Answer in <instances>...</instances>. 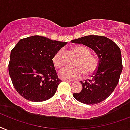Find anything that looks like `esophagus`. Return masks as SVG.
Instances as JSON below:
<instances>
[{
    "instance_id": "1",
    "label": "esophagus",
    "mask_w": 130,
    "mask_h": 130,
    "mask_svg": "<svg viewBox=\"0 0 130 130\" xmlns=\"http://www.w3.org/2000/svg\"><path fill=\"white\" fill-rule=\"evenodd\" d=\"M65 82H69V83H72V82H73V81H71V80L65 79Z\"/></svg>"
}]
</instances>
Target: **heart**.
<instances>
[{
	"label": "heart",
	"mask_w": 130,
	"mask_h": 130,
	"mask_svg": "<svg viewBox=\"0 0 130 130\" xmlns=\"http://www.w3.org/2000/svg\"><path fill=\"white\" fill-rule=\"evenodd\" d=\"M74 51L79 56L80 60L78 61L75 68L65 67L60 71L59 76L63 79H75L82 78L84 74L87 77L94 75L98 70V60L94 56L90 55V51L84 46H76ZM53 62L55 67L60 68L64 65V50L60 49L53 58Z\"/></svg>",
	"instance_id": "b5f03b06"
}]
</instances>
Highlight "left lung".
Here are the masks:
<instances>
[{
  "instance_id": "left-lung-1",
  "label": "left lung",
  "mask_w": 130,
  "mask_h": 130,
  "mask_svg": "<svg viewBox=\"0 0 130 130\" xmlns=\"http://www.w3.org/2000/svg\"><path fill=\"white\" fill-rule=\"evenodd\" d=\"M86 45L98 57V68L91 79L81 82L82 90L73 93L81 103L93 105L103 102L110 95L118 85L122 71L121 51L118 45L104 36L88 35L71 41Z\"/></svg>"
}]
</instances>
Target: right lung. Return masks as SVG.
I'll use <instances>...</instances> for the list:
<instances>
[{"mask_svg":"<svg viewBox=\"0 0 130 130\" xmlns=\"http://www.w3.org/2000/svg\"><path fill=\"white\" fill-rule=\"evenodd\" d=\"M66 44L39 35L18 42L10 52L8 71L14 87L22 97L40 102L54 95L61 81L53 58Z\"/></svg>","mask_w":130,"mask_h":130,"instance_id":"right-lung-1","label":"right lung"}]
</instances>
